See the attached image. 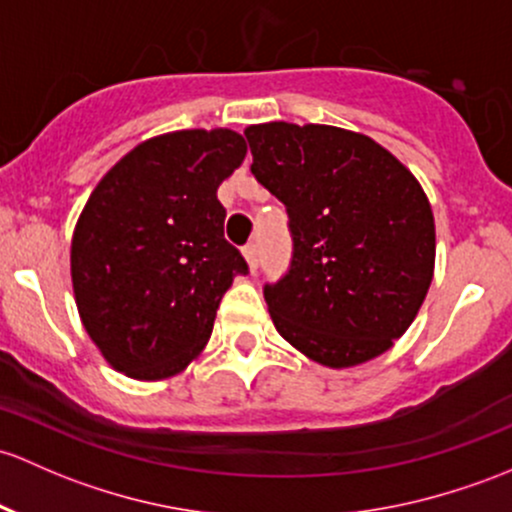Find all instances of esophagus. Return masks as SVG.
Masks as SVG:
<instances>
[{
	"instance_id": "obj_1",
	"label": "esophagus",
	"mask_w": 512,
	"mask_h": 512,
	"mask_svg": "<svg viewBox=\"0 0 512 512\" xmlns=\"http://www.w3.org/2000/svg\"><path fill=\"white\" fill-rule=\"evenodd\" d=\"M242 257H245L250 272L255 274L257 272V245H255V242H247V245L242 247Z\"/></svg>"
}]
</instances>
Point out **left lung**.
I'll return each instance as SVG.
<instances>
[{
	"mask_svg": "<svg viewBox=\"0 0 512 512\" xmlns=\"http://www.w3.org/2000/svg\"><path fill=\"white\" fill-rule=\"evenodd\" d=\"M252 174L287 206L292 270L267 284L274 328L326 368L390 351L429 292L437 255L422 184L383 144L331 125L245 129Z\"/></svg>",
	"mask_w": 512,
	"mask_h": 512,
	"instance_id": "left-lung-1",
	"label": "left lung"
}]
</instances>
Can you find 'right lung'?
<instances>
[{"instance_id":"add662e5","label":"right lung","mask_w":512,"mask_h":512,"mask_svg":"<svg viewBox=\"0 0 512 512\" xmlns=\"http://www.w3.org/2000/svg\"><path fill=\"white\" fill-rule=\"evenodd\" d=\"M247 154L228 127L137 144L93 188L71 240L75 306L102 358L166 380L201 355L215 311L247 265L223 238L218 186Z\"/></svg>"}]
</instances>
